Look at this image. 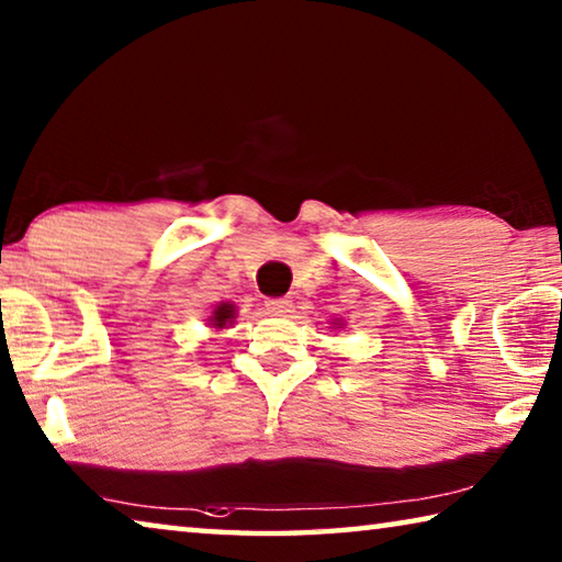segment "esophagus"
Segmentation results:
<instances>
[{
    "label": "esophagus",
    "mask_w": 562,
    "mask_h": 562,
    "mask_svg": "<svg viewBox=\"0 0 562 562\" xmlns=\"http://www.w3.org/2000/svg\"><path fill=\"white\" fill-rule=\"evenodd\" d=\"M265 307H268V315H288L292 302L288 297H274L265 302Z\"/></svg>",
    "instance_id": "esophagus-1"
}]
</instances>
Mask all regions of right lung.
Listing matches in <instances>:
<instances>
[{
  "mask_svg": "<svg viewBox=\"0 0 562 562\" xmlns=\"http://www.w3.org/2000/svg\"><path fill=\"white\" fill-rule=\"evenodd\" d=\"M233 319H235V304L223 302V304H217V307H215L213 317H211V325L215 329H223L225 325H231Z\"/></svg>",
  "mask_w": 562,
  "mask_h": 562,
  "instance_id": "1",
  "label": "right lung"
}]
</instances>
